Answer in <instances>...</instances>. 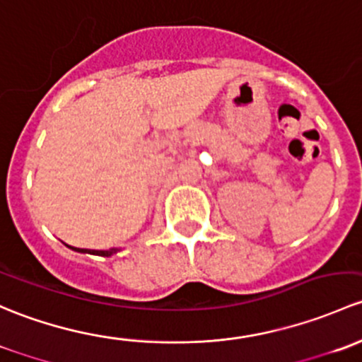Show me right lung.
<instances>
[{
  "label": "right lung",
  "mask_w": 362,
  "mask_h": 362,
  "mask_svg": "<svg viewBox=\"0 0 362 362\" xmlns=\"http://www.w3.org/2000/svg\"><path fill=\"white\" fill-rule=\"evenodd\" d=\"M73 251H78V252H88V255H98V256H111L115 255V252H118L120 249L113 247V249H107V251H88V249H78V247H71Z\"/></svg>",
  "instance_id": "add662e5"
}]
</instances>
